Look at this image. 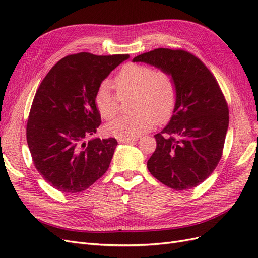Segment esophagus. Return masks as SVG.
<instances>
[{"instance_id": "obj_1", "label": "esophagus", "mask_w": 258, "mask_h": 258, "mask_svg": "<svg viewBox=\"0 0 258 258\" xmlns=\"http://www.w3.org/2000/svg\"><path fill=\"white\" fill-rule=\"evenodd\" d=\"M118 141L120 143H132V142H136L137 139L136 138H131V139H118Z\"/></svg>"}]
</instances>
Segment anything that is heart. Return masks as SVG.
<instances>
[{
	"label": "heart",
	"mask_w": 258,
	"mask_h": 258,
	"mask_svg": "<svg viewBox=\"0 0 258 258\" xmlns=\"http://www.w3.org/2000/svg\"><path fill=\"white\" fill-rule=\"evenodd\" d=\"M111 85L104 82L95 95L97 110L110 120L118 112L119 98L132 95L130 114L120 115L106 124L108 134L118 139L137 138L154 123L167 121L176 105L177 86L173 75L152 66L127 63L116 74Z\"/></svg>",
	"instance_id": "heart-1"
}]
</instances>
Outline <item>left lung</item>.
<instances>
[{
    "instance_id": "obj_1",
    "label": "left lung",
    "mask_w": 258,
    "mask_h": 258,
    "mask_svg": "<svg viewBox=\"0 0 258 258\" xmlns=\"http://www.w3.org/2000/svg\"><path fill=\"white\" fill-rule=\"evenodd\" d=\"M173 75L177 101L167 126L155 135L151 174L175 190L196 187L221 160L229 123L223 92L200 59L183 49L157 48L134 58Z\"/></svg>"
}]
</instances>
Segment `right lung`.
<instances>
[{
	"label": "right lung",
	"instance_id": "obj_1",
	"mask_svg": "<svg viewBox=\"0 0 258 258\" xmlns=\"http://www.w3.org/2000/svg\"><path fill=\"white\" fill-rule=\"evenodd\" d=\"M129 54H70L59 60L36 90L27 123V142L38 173L64 194L84 191L110 167L115 138L95 135L101 116L95 95Z\"/></svg>",
	"mask_w": 258,
	"mask_h": 258
}]
</instances>
